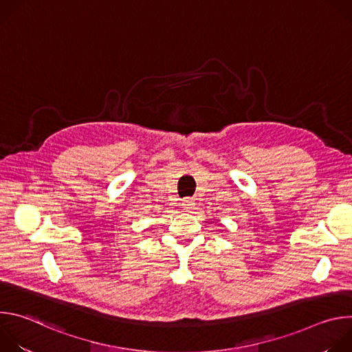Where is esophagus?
<instances>
[{"label":"esophagus","mask_w":352,"mask_h":352,"mask_svg":"<svg viewBox=\"0 0 352 352\" xmlns=\"http://www.w3.org/2000/svg\"><path fill=\"white\" fill-rule=\"evenodd\" d=\"M181 205H182V208L185 210H192L193 206H195V200L192 197H185V199H182V204Z\"/></svg>","instance_id":"esophagus-1"}]
</instances>
